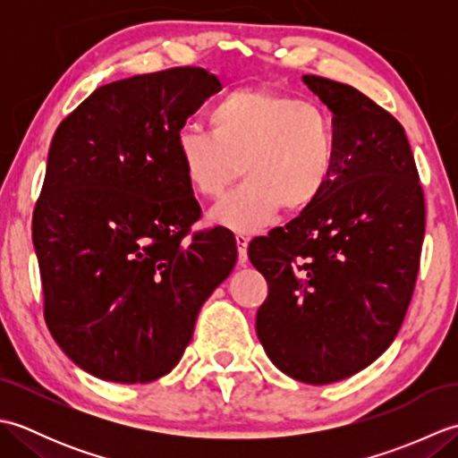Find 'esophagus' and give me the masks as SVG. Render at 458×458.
Listing matches in <instances>:
<instances>
[{"instance_id":"esophagus-1","label":"esophagus","mask_w":458,"mask_h":458,"mask_svg":"<svg viewBox=\"0 0 458 458\" xmlns=\"http://www.w3.org/2000/svg\"><path fill=\"white\" fill-rule=\"evenodd\" d=\"M248 242H250V236L246 234H236V244H238V261L242 266L246 264L248 261Z\"/></svg>"}]
</instances>
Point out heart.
Returning <instances> with one entry per match:
<instances>
[{"label":"heart","mask_w":458,"mask_h":458,"mask_svg":"<svg viewBox=\"0 0 458 458\" xmlns=\"http://www.w3.org/2000/svg\"><path fill=\"white\" fill-rule=\"evenodd\" d=\"M208 131L182 128L174 153L189 187L218 199L238 171L246 181L222 199L210 218L254 232L281 208L303 212L328 187L336 161L335 123L325 106L264 89H236L212 104Z\"/></svg>","instance_id":"heart-1"}]
</instances>
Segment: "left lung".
<instances>
[{
  "label": "left lung",
  "instance_id": "obj_1",
  "mask_svg": "<svg viewBox=\"0 0 458 458\" xmlns=\"http://www.w3.org/2000/svg\"><path fill=\"white\" fill-rule=\"evenodd\" d=\"M333 112L336 161L313 207L250 242L269 293L261 346L305 384L352 376L400 330L420 274L425 197L403 125L348 84L305 74Z\"/></svg>",
  "mask_w": 458,
  "mask_h": 458
}]
</instances>
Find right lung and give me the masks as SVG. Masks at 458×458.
Masks as SVG:
<instances>
[{
    "label": "right lung",
    "instance_id": "add662e5",
    "mask_svg": "<svg viewBox=\"0 0 458 458\" xmlns=\"http://www.w3.org/2000/svg\"><path fill=\"white\" fill-rule=\"evenodd\" d=\"M220 89L194 66L131 76L94 90L55 131L33 210L43 313L96 377L169 374L234 269L228 228L191 232L202 210L174 153L184 122Z\"/></svg>",
    "mask_w": 458,
    "mask_h": 458
}]
</instances>
